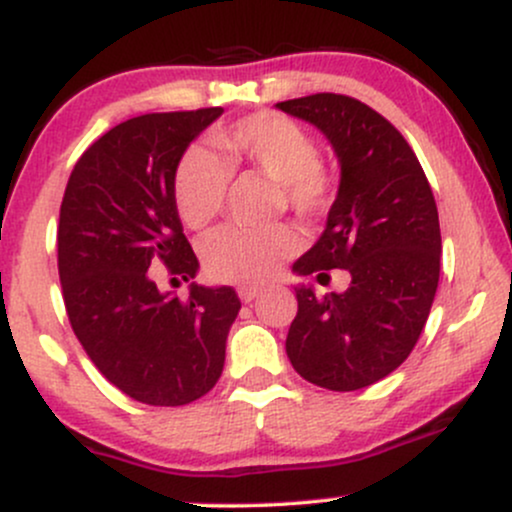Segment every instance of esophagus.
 I'll use <instances>...</instances> for the list:
<instances>
[{"label":"esophagus","instance_id":"1","mask_svg":"<svg viewBox=\"0 0 512 512\" xmlns=\"http://www.w3.org/2000/svg\"><path fill=\"white\" fill-rule=\"evenodd\" d=\"M260 293H262V289H257V286H240L238 289V296L243 303H252L257 296H260Z\"/></svg>","mask_w":512,"mask_h":512}]
</instances>
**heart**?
Instances as JSON below:
<instances>
[{"label": "heart", "mask_w": 512, "mask_h": 512, "mask_svg": "<svg viewBox=\"0 0 512 512\" xmlns=\"http://www.w3.org/2000/svg\"><path fill=\"white\" fill-rule=\"evenodd\" d=\"M214 144L219 154L207 146H190L175 168L173 199L185 226L199 231L221 214L231 173L238 168H252L279 182L281 195L301 216H313L330 202L332 178L317 163L315 139L289 117L250 115L216 129ZM296 248V233L286 226L223 228L204 243V269L216 281L264 284Z\"/></svg>", "instance_id": "obj_1"}]
</instances>
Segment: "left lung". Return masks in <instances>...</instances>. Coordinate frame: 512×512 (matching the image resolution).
Masks as SVG:
<instances>
[{"mask_svg": "<svg viewBox=\"0 0 512 512\" xmlns=\"http://www.w3.org/2000/svg\"><path fill=\"white\" fill-rule=\"evenodd\" d=\"M276 108L320 129L339 161L325 231L293 272L351 276L349 289L322 298L293 286L298 315L286 354L308 383L361 390L407 361L431 313L443 250L436 199L407 139L366 103L315 93Z\"/></svg>", "mask_w": 512, "mask_h": 512, "instance_id": "left-lung-1", "label": "left lung"}]
</instances>
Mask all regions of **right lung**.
Masks as SVG:
<instances>
[{"label":"right lung","mask_w":512,"mask_h":512,"mask_svg":"<svg viewBox=\"0 0 512 512\" xmlns=\"http://www.w3.org/2000/svg\"><path fill=\"white\" fill-rule=\"evenodd\" d=\"M223 108L151 113L122 122L84 151L69 175L57 228V267L69 322L105 378L137 402L180 407L221 378L240 298L192 281L161 291L168 274L195 279L173 178L182 154Z\"/></svg>","instance_id":"add662e5"}]
</instances>
